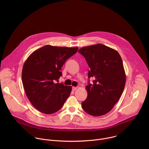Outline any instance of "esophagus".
I'll return each mask as SVG.
<instances>
[{"label": "esophagus", "instance_id": "obj_1", "mask_svg": "<svg viewBox=\"0 0 149 149\" xmlns=\"http://www.w3.org/2000/svg\"><path fill=\"white\" fill-rule=\"evenodd\" d=\"M77 87H72V90L73 91H75L76 90H77Z\"/></svg>", "mask_w": 149, "mask_h": 149}]
</instances>
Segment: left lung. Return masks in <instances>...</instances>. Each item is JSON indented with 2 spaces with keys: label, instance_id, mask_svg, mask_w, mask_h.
Wrapping results in <instances>:
<instances>
[{
  "label": "left lung",
  "instance_id": "1",
  "mask_svg": "<svg viewBox=\"0 0 149 149\" xmlns=\"http://www.w3.org/2000/svg\"><path fill=\"white\" fill-rule=\"evenodd\" d=\"M78 52L90 67L88 78L94 79L86 87L88 95L82 107L93 116L104 115L112 110L125 87L122 59L117 51L101 44L83 47Z\"/></svg>",
  "mask_w": 149,
  "mask_h": 149
}]
</instances>
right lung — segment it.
Wrapping results in <instances>:
<instances>
[{"instance_id": "add662e5", "label": "right lung", "mask_w": 149, "mask_h": 149, "mask_svg": "<svg viewBox=\"0 0 149 149\" xmlns=\"http://www.w3.org/2000/svg\"><path fill=\"white\" fill-rule=\"evenodd\" d=\"M78 47L45 45L32 52L25 62L22 81L26 94L34 107L51 114L59 110L70 96L71 86L58 83L63 63Z\"/></svg>"}]
</instances>
